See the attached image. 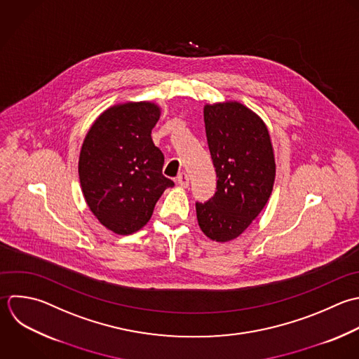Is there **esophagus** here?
Listing matches in <instances>:
<instances>
[{
    "label": "esophagus",
    "instance_id": "34e87169",
    "mask_svg": "<svg viewBox=\"0 0 359 359\" xmlns=\"http://www.w3.org/2000/svg\"><path fill=\"white\" fill-rule=\"evenodd\" d=\"M177 183H179L182 187H189V184H190V179H189L187 173L182 172V173L177 176Z\"/></svg>",
    "mask_w": 359,
    "mask_h": 359
}]
</instances>
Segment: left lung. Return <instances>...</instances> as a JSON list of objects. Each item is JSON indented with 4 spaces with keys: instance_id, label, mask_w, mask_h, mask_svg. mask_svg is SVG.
<instances>
[{
    "instance_id": "8db88e82",
    "label": "left lung",
    "mask_w": 359,
    "mask_h": 359,
    "mask_svg": "<svg viewBox=\"0 0 359 359\" xmlns=\"http://www.w3.org/2000/svg\"><path fill=\"white\" fill-rule=\"evenodd\" d=\"M204 121L217 172V191L196 203L201 231L212 241L238 238L260 214L273 190L276 161L262 118L238 102L207 104Z\"/></svg>"
}]
</instances>
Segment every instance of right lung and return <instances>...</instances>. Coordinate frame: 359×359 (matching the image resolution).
I'll return each instance as SVG.
<instances>
[{
	"instance_id": "obj_1",
	"label": "right lung",
	"mask_w": 359,
	"mask_h": 359,
	"mask_svg": "<svg viewBox=\"0 0 359 359\" xmlns=\"http://www.w3.org/2000/svg\"><path fill=\"white\" fill-rule=\"evenodd\" d=\"M159 114L151 102L117 104L99 116L83 140L82 193L93 215L114 233L140 231L162 193L175 186L162 175L165 158L151 138Z\"/></svg>"
}]
</instances>
